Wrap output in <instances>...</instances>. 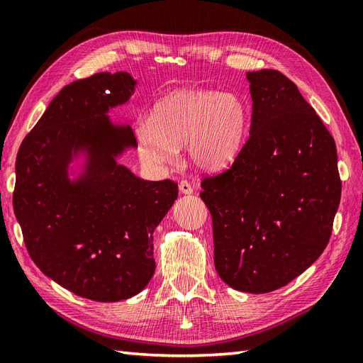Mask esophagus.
<instances>
[{
	"mask_svg": "<svg viewBox=\"0 0 363 363\" xmlns=\"http://www.w3.org/2000/svg\"><path fill=\"white\" fill-rule=\"evenodd\" d=\"M179 189H180V192L184 194V195H189V194L194 192L192 184H191L188 180H182V182L179 183Z\"/></svg>",
	"mask_w": 363,
	"mask_h": 363,
	"instance_id": "1",
	"label": "esophagus"
}]
</instances>
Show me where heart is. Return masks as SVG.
I'll return each mask as SVG.
<instances>
[{
    "instance_id": "1",
    "label": "heart",
    "mask_w": 363,
    "mask_h": 363,
    "mask_svg": "<svg viewBox=\"0 0 363 363\" xmlns=\"http://www.w3.org/2000/svg\"><path fill=\"white\" fill-rule=\"evenodd\" d=\"M247 108L236 94L211 89H177L162 96L150 119L136 127L139 152L147 163L168 164L179 148H188L201 169L232 162L247 136Z\"/></svg>"
}]
</instances>
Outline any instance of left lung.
Returning <instances> with one entry per match:
<instances>
[{"mask_svg": "<svg viewBox=\"0 0 363 363\" xmlns=\"http://www.w3.org/2000/svg\"><path fill=\"white\" fill-rule=\"evenodd\" d=\"M250 138L232 167L201 182L215 268L228 286L267 294L323 255L340 201L335 139L286 75L247 72Z\"/></svg>", "mask_w": 363, "mask_h": 363, "instance_id": "1", "label": "left lung"}]
</instances>
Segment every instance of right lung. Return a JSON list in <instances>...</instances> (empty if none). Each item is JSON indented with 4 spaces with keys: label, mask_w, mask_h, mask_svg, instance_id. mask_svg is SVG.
I'll use <instances>...</instances> for the list:
<instances>
[{
    "label": "right lung",
    "mask_w": 363,
    "mask_h": 363,
    "mask_svg": "<svg viewBox=\"0 0 363 363\" xmlns=\"http://www.w3.org/2000/svg\"><path fill=\"white\" fill-rule=\"evenodd\" d=\"M136 83L128 72H98L65 86L16 157L13 211L30 257L62 288L101 303L147 286L152 232L179 195L172 180L148 182L116 162L138 142L107 113L128 103ZM79 155L84 171L71 181Z\"/></svg>",
    "instance_id": "obj_1"
}]
</instances>
